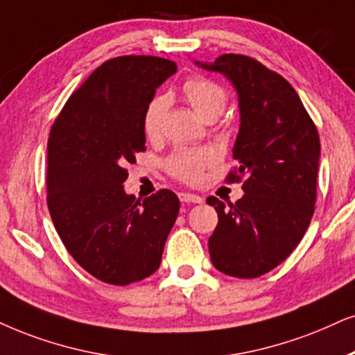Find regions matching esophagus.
Masks as SVG:
<instances>
[{"label": "esophagus", "instance_id": "34e87169", "mask_svg": "<svg viewBox=\"0 0 355 355\" xmlns=\"http://www.w3.org/2000/svg\"><path fill=\"white\" fill-rule=\"evenodd\" d=\"M178 198H180L182 203H203V198L198 195H195V193H180L178 195Z\"/></svg>", "mask_w": 355, "mask_h": 355}]
</instances>
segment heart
I'll use <instances>...</instances> for the list:
<instances>
[{"label":"heart","mask_w":355,"mask_h":355,"mask_svg":"<svg viewBox=\"0 0 355 355\" xmlns=\"http://www.w3.org/2000/svg\"><path fill=\"white\" fill-rule=\"evenodd\" d=\"M188 103L203 121H213L223 113L227 103V95L221 85L205 77H193L183 85ZM170 106L167 95H159L150 100L144 113V132L147 137L155 139L162 134L164 121ZM214 160L209 149H180L173 152L167 160L170 175L187 183H196L203 170Z\"/></svg>","instance_id":"b5f03b06"}]
</instances>
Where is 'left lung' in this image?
Here are the masks:
<instances>
[{
    "label": "left lung",
    "mask_w": 355,
    "mask_h": 355,
    "mask_svg": "<svg viewBox=\"0 0 355 355\" xmlns=\"http://www.w3.org/2000/svg\"><path fill=\"white\" fill-rule=\"evenodd\" d=\"M230 80L239 103V132L227 182L242 183L241 200L216 196L218 226L208 248L213 266L237 278H255L280 266L303 239L316 201L320 136L298 93L275 71L237 53L213 64L195 62Z\"/></svg>",
    "instance_id": "1"
}]
</instances>
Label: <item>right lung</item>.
I'll return each instance as SVG.
<instances>
[{"mask_svg":"<svg viewBox=\"0 0 355 355\" xmlns=\"http://www.w3.org/2000/svg\"><path fill=\"white\" fill-rule=\"evenodd\" d=\"M177 71L167 58L116 57L69 98L47 144V205L71 257L98 280L129 285L160 267L180 201L170 190L136 200L123 183L146 150L144 113Z\"/></svg>","mask_w":355,"mask_h":355,"instance_id":"add662e5","label":"right lung"}]
</instances>
